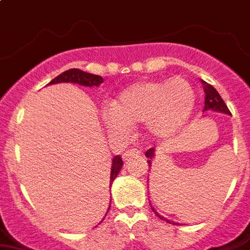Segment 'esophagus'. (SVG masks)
<instances>
[{
    "label": "esophagus",
    "instance_id": "1",
    "mask_svg": "<svg viewBox=\"0 0 250 250\" xmlns=\"http://www.w3.org/2000/svg\"><path fill=\"white\" fill-rule=\"evenodd\" d=\"M140 155H141V151L137 150V148H132V150L127 151V152L123 154V159H125V160H129L131 157H137L140 156Z\"/></svg>",
    "mask_w": 250,
    "mask_h": 250
}]
</instances>
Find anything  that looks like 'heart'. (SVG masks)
<instances>
[{"label": "heart", "mask_w": 250, "mask_h": 250, "mask_svg": "<svg viewBox=\"0 0 250 250\" xmlns=\"http://www.w3.org/2000/svg\"><path fill=\"white\" fill-rule=\"evenodd\" d=\"M194 104V89L183 77L145 81L125 90L114 105L104 109L103 119L114 135H125L132 125L146 123L151 136L167 138L187 125Z\"/></svg>", "instance_id": "b5f03b06"}]
</instances>
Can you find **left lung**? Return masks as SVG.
Here are the masks:
<instances>
[{"mask_svg": "<svg viewBox=\"0 0 250 250\" xmlns=\"http://www.w3.org/2000/svg\"><path fill=\"white\" fill-rule=\"evenodd\" d=\"M203 90H205V110H207V109H212V110H216V112L231 114V113H230V110H229L228 105L225 104V102L222 100V98L220 96V94L216 91V89L213 87L212 85H209V83H207L203 81ZM146 157L148 159L147 160L148 167H151L152 159L155 157V148H150V150L146 151ZM154 212L156 213V211H155V209H154ZM156 216L159 217V219L170 222L169 220L164 219L163 216L159 215V213H156Z\"/></svg>", "mask_w": 250, "mask_h": 250, "instance_id": "left-lung-1", "label": "left lung"}]
</instances>
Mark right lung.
<instances>
[{"label": "right lung", "instance_id": "obj_1", "mask_svg": "<svg viewBox=\"0 0 250 250\" xmlns=\"http://www.w3.org/2000/svg\"><path fill=\"white\" fill-rule=\"evenodd\" d=\"M73 83L83 86H98L103 83V77L98 76V75H93V73L83 72V71L79 70V68H72V70L64 71L63 73H61L60 76H57L56 79L52 80L49 83ZM49 83H48V85H49ZM122 167H123L122 157L119 156V155L113 157L112 169H110V174H109V175H110V177H109L110 178V186H112L113 180L117 178V175H118L119 171H121ZM109 208H110V206H109Z\"/></svg>", "mask_w": 250, "mask_h": 250}]
</instances>
